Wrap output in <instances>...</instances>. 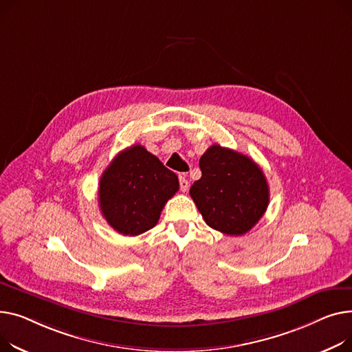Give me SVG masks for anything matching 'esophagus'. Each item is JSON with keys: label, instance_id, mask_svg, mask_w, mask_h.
<instances>
[{"label": "esophagus", "instance_id": "obj_1", "mask_svg": "<svg viewBox=\"0 0 352 352\" xmlns=\"http://www.w3.org/2000/svg\"><path fill=\"white\" fill-rule=\"evenodd\" d=\"M179 186L182 192H188L189 189V180L186 179V175H180L179 176Z\"/></svg>", "mask_w": 352, "mask_h": 352}]
</instances>
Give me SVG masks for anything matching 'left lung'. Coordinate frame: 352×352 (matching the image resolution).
Segmentation results:
<instances>
[{"mask_svg":"<svg viewBox=\"0 0 352 352\" xmlns=\"http://www.w3.org/2000/svg\"><path fill=\"white\" fill-rule=\"evenodd\" d=\"M199 166L201 177L193 183L190 196L204 221L229 236L252 230L270 200L258 164L243 153L212 144Z\"/></svg>","mask_w":352,"mask_h":352,"instance_id":"left-lung-1","label":"left lung"}]
</instances>
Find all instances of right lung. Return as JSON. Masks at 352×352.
<instances>
[{
    "mask_svg": "<svg viewBox=\"0 0 352 352\" xmlns=\"http://www.w3.org/2000/svg\"><path fill=\"white\" fill-rule=\"evenodd\" d=\"M179 190L177 176L140 144L120 152L99 180V208L123 236L156 226L166 201Z\"/></svg>",
    "mask_w": 352,
    "mask_h": 352,
    "instance_id": "1",
    "label": "right lung"
}]
</instances>
